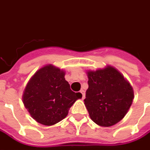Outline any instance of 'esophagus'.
<instances>
[{"mask_svg":"<svg viewBox=\"0 0 150 150\" xmlns=\"http://www.w3.org/2000/svg\"><path fill=\"white\" fill-rule=\"evenodd\" d=\"M80 93H81V96H82V99H84V98H85V92H84V91L81 90V91H80Z\"/></svg>","mask_w":150,"mask_h":150,"instance_id":"esophagus-1","label":"esophagus"}]
</instances>
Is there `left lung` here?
I'll list each match as a JSON object with an SVG mask.
<instances>
[{"instance_id":"1","label":"left lung","mask_w":150,"mask_h":150,"mask_svg":"<svg viewBox=\"0 0 150 150\" xmlns=\"http://www.w3.org/2000/svg\"><path fill=\"white\" fill-rule=\"evenodd\" d=\"M88 89L84 104L91 120L101 127H111L120 122L132 104V86L116 69L107 66L88 71Z\"/></svg>"}]
</instances>
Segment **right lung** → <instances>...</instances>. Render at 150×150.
Returning a JSON list of instances; mask_svg holds the SVG:
<instances>
[{
    "label": "right lung",
    "mask_w": 150,
    "mask_h": 150,
    "mask_svg": "<svg viewBox=\"0 0 150 150\" xmlns=\"http://www.w3.org/2000/svg\"><path fill=\"white\" fill-rule=\"evenodd\" d=\"M65 72L48 64L38 70L26 86L23 102L31 117L45 126L54 125L69 113L80 92L70 89L64 78Z\"/></svg>",
    "instance_id": "obj_1"
}]
</instances>
